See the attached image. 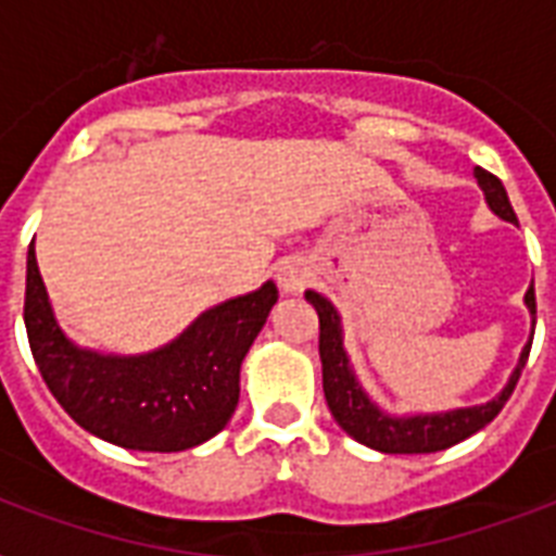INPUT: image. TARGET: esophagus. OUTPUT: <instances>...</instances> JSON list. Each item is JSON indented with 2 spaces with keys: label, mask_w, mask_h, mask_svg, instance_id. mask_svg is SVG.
I'll return each instance as SVG.
<instances>
[{
  "label": "esophagus",
  "mask_w": 556,
  "mask_h": 556,
  "mask_svg": "<svg viewBox=\"0 0 556 556\" xmlns=\"http://www.w3.org/2000/svg\"><path fill=\"white\" fill-rule=\"evenodd\" d=\"M312 282V270L303 268L300 262H291L286 268L279 270V286L286 294H296V291H303L305 286Z\"/></svg>",
  "instance_id": "1"
}]
</instances>
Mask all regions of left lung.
<instances>
[{
  "label": "left lung",
  "instance_id": "obj_1",
  "mask_svg": "<svg viewBox=\"0 0 556 556\" xmlns=\"http://www.w3.org/2000/svg\"><path fill=\"white\" fill-rule=\"evenodd\" d=\"M476 181L482 185L484 199H488L493 213L505 218V222H514V225H517V213L510 207L508 192H505L500 178L479 167L476 169ZM305 300L314 305L317 320H320V361L326 404H329L334 421H338L352 439L361 441V444H366V447L371 450H380V453H404V456H413V453H439V450H447L453 447V444H458V441L470 439L473 432L488 427V424L502 413V406L508 404L510 392H514L519 375L526 369L528 352H531V343H528L522 357H519V366L514 369V375H510L508 387L502 389V395L493 397L491 404L467 406V409H453V413L441 415L392 418V415L380 413L378 406L366 397L364 389L357 387L355 375L349 369L346 352H343L340 317L338 312H334V305H331L326 296L314 294V291H305ZM526 303L536 320L534 286L528 288Z\"/></svg>",
  "mask_w": 556,
  "mask_h": 556
}]
</instances>
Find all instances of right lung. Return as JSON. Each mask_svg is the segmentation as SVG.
<instances>
[{
	"label": "right lung",
	"instance_id": "add662e5",
	"mask_svg": "<svg viewBox=\"0 0 556 556\" xmlns=\"http://www.w3.org/2000/svg\"><path fill=\"white\" fill-rule=\"evenodd\" d=\"M277 303V286L210 308L169 346L141 357H103L63 338L34 244L25 277V331L56 404L91 435L126 450L178 453L225 430L239 404V366Z\"/></svg>",
	"mask_w": 556,
	"mask_h": 556
}]
</instances>
